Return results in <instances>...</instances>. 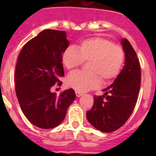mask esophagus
Wrapping results in <instances>:
<instances>
[{"instance_id":"esophagus-1","label":"esophagus","mask_w":156,"mask_h":156,"mask_svg":"<svg viewBox=\"0 0 156 156\" xmlns=\"http://www.w3.org/2000/svg\"><path fill=\"white\" fill-rule=\"evenodd\" d=\"M76 95L77 98H80V96H82L83 94L81 93V92H79V91H76Z\"/></svg>"}]
</instances>
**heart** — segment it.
<instances>
[{
  "label": "heart",
  "mask_w": 156,
  "mask_h": 156,
  "mask_svg": "<svg viewBox=\"0 0 156 156\" xmlns=\"http://www.w3.org/2000/svg\"><path fill=\"white\" fill-rule=\"evenodd\" d=\"M124 51L119 45L102 37H92L80 43L77 50L66 48L62 55V62L67 69L88 62L87 71H74L69 73L66 83L69 87L85 92L97 87L100 80L108 83L118 76L124 62Z\"/></svg>",
  "instance_id": "1"
}]
</instances>
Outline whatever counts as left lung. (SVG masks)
<instances>
[{
	"label": "left lung",
	"instance_id": "obj_1",
	"mask_svg": "<svg viewBox=\"0 0 156 156\" xmlns=\"http://www.w3.org/2000/svg\"><path fill=\"white\" fill-rule=\"evenodd\" d=\"M125 54L124 66L114 82L94 96V105L87 112L90 124L104 133H111L126 122L137 103L140 87V67L137 54L126 39L120 40Z\"/></svg>",
	"mask_w": 156,
	"mask_h": 156
}]
</instances>
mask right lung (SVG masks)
Wrapping results in <instances>:
<instances>
[{
  "label": "right lung",
  "mask_w": 156,
  "mask_h": 156,
  "mask_svg": "<svg viewBox=\"0 0 156 156\" xmlns=\"http://www.w3.org/2000/svg\"><path fill=\"white\" fill-rule=\"evenodd\" d=\"M69 42L65 31L45 30L29 41L19 54L15 81L18 101L25 116L41 129L58 126L76 98L73 89L58 96L51 88L61 86L64 76L62 55Z\"/></svg>",
  "instance_id": "obj_1"
}]
</instances>
